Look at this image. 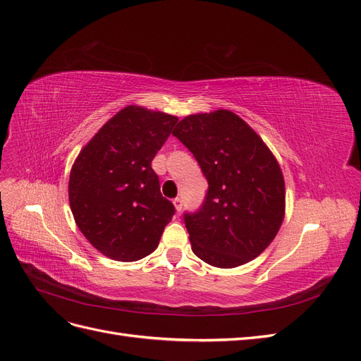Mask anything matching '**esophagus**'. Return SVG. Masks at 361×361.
<instances>
[{"label": "esophagus", "mask_w": 361, "mask_h": 361, "mask_svg": "<svg viewBox=\"0 0 361 361\" xmlns=\"http://www.w3.org/2000/svg\"><path fill=\"white\" fill-rule=\"evenodd\" d=\"M173 204H174V209H176V212L182 211V200L179 197H176V199L173 200Z\"/></svg>", "instance_id": "1"}]
</instances>
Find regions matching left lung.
Segmentation results:
<instances>
[{"label":"left lung","mask_w":361,"mask_h":361,"mask_svg":"<svg viewBox=\"0 0 361 361\" xmlns=\"http://www.w3.org/2000/svg\"><path fill=\"white\" fill-rule=\"evenodd\" d=\"M173 135L190 149L209 185L202 209L185 215L194 255L224 269L248 264L285 220L277 158L245 120L223 108L183 117Z\"/></svg>","instance_id":"8db88e82"}]
</instances>
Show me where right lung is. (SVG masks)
<instances>
[{
	"mask_svg": "<svg viewBox=\"0 0 361 361\" xmlns=\"http://www.w3.org/2000/svg\"><path fill=\"white\" fill-rule=\"evenodd\" d=\"M178 117L128 105L76 157L69 204L81 233L99 253L135 262L155 251L174 206L162 197L152 159Z\"/></svg>",
	"mask_w": 361,
	"mask_h": 361,
	"instance_id": "obj_1",
	"label": "right lung"
}]
</instances>
